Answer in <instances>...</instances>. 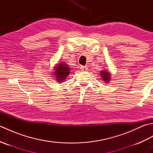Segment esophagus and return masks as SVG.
<instances>
[{"instance_id":"esophagus-1","label":"esophagus","mask_w":153,"mask_h":153,"mask_svg":"<svg viewBox=\"0 0 153 153\" xmlns=\"http://www.w3.org/2000/svg\"><path fill=\"white\" fill-rule=\"evenodd\" d=\"M80 69H81V70L83 71H87V70H88V67L82 66L80 68Z\"/></svg>"}]
</instances>
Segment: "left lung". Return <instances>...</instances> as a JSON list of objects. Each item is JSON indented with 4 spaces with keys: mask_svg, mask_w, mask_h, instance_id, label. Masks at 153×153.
<instances>
[{
    "mask_svg": "<svg viewBox=\"0 0 153 153\" xmlns=\"http://www.w3.org/2000/svg\"><path fill=\"white\" fill-rule=\"evenodd\" d=\"M100 76L102 77V79L104 82L107 83H109L111 79V74L109 71V70H107L106 69L105 70H102L100 71Z\"/></svg>",
    "mask_w": 153,
    "mask_h": 153,
    "instance_id": "8db88e82",
    "label": "left lung"
}]
</instances>
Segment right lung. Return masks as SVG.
Masks as SVG:
<instances>
[{
	"instance_id": "obj_1",
	"label": "right lung",
	"mask_w": 153,
	"mask_h": 153,
	"mask_svg": "<svg viewBox=\"0 0 153 153\" xmlns=\"http://www.w3.org/2000/svg\"><path fill=\"white\" fill-rule=\"evenodd\" d=\"M54 71H52L51 74L54 79L56 80L57 82H62L67 78L68 75L70 74V68L68 65L64 62L58 63L54 67Z\"/></svg>"
}]
</instances>
